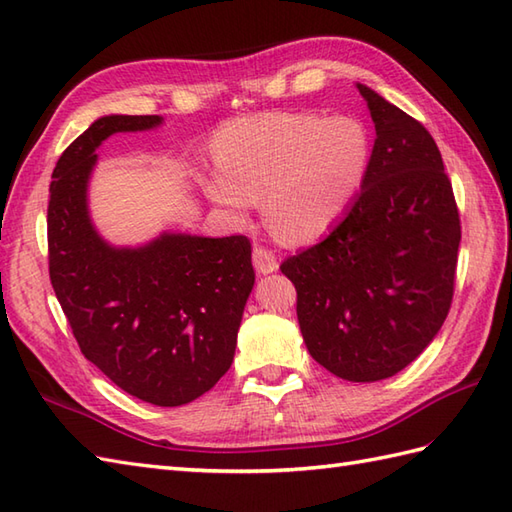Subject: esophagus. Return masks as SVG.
<instances>
[{
    "label": "esophagus",
    "mask_w": 512,
    "mask_h": 512,
    "mask_svg": "<svg viewBox=\"0 0 512 512\" xmlns=\"http://www.w3.org/2000/svg\"><path fill=\"white\" fill-rule=\"evenodd\" d=\"M253 266L259 275H270V272H275L279 268V261L275 255H272V251H268V248L255 246L253 248Z\"/></svg>",
    "instance_id": "1"
}]
</instances>
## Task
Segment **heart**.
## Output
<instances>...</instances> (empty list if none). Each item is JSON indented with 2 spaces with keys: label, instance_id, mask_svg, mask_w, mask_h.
I'll list each match as a JSON object with an SVG mask.
<instances>
[{
  "label": "heart",
  "instance_id": "1",
  "mask_svg": "<svg viewBox=\"0 0 512 512\" xmlns=\"http://www.w3.org/2000/svg\"><path fill=\"white\" fill-rule=\"evenodd\" d=\"M218 170L202 172L207 198L244 218L264 198L270 231L310 242L334 224L364 181L366 128L353 117L264 113L224 126L213 141Z\"/></svg>",
  "mask_w": 512,
  "mask_h": 512
}]
</instances>
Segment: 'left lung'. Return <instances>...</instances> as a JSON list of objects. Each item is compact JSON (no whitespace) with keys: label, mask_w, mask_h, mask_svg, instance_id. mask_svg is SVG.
<instances>
[{"label":"left lung","mask_w":512,"mask_h":512,"mask_svg":"<svg viewBox=\"0 0 512 512\" xmlns=\"http://www.w3.org/2000/svg\"><path fill=\"white\" fill-rule=\"evenodd\" d=\"M375 124L368 170L344 218L281 264L296 288L305 347L347 382L403 371L443 327L460 218L443 157L425 126L366 85Z\"/></svg>","instance_id":"obj_1"}]
</instances>
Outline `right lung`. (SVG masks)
Returning <instances> with one entry per match:
<instances>
[{
  "label": "right lung",
  "instance_id": "obj_1",
  "mask_svg": "<svg viewBox=\"0 0 512 512\" xmlns=\"http://www.w3.org/2000/svg\"><path fill=\"white\" fill-rule=\"evenodd\" d=\"M163 124L161 115H104L58 159L47 207L50 279L82 355L152 406L205 395L229 371L255 285L244 235L163 231L115 246L95 229L89 181L104 139Z\"/></svg>",
  "mask_w": 512,
  "mask_h": 512
}]
</instances>
